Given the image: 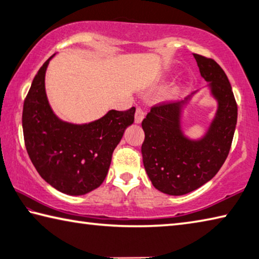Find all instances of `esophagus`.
I'll use <instances>...</instances> for the list:
<instances>
[{
    "label": "esophagus",
    "mask_w": 259,
    "mask_h": 259,
    "mask_svg": "<svg viewBox=\"0 0 259 259\" xmlns=\"http://www.w3.org/2000/svg\"><path fill=\"white\" fill-rule=\"evenodd\" d=\"M144 117H145V112H144L140 107H137V109H136V113H135V122H136V123H142Z\"/></svg>",
    "instance_id": "esophagus-1"
}]
</instances>
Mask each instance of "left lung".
I'll return each instance as SVG.
<instances>
[{"mask_svg":"<svg viewBox=\"0 0 259 259\" xmlns=\"http://www.w3.org/2000/svg\"><path fill=\"white\" fill-rule=\"evenodd\" d=\"M193 56L217 102L205 134L191 139L182 129V112L196 91L181 102L153 106L142 122L145 133L142 154L147 176L156 190L169 195L187 194L214 177L229 155L238 119V106L225 72L213 59Z\"/></svg>","mask_w":259,"mask_h":259,"instance_id":"1","label":"left lung"}]
</instances>
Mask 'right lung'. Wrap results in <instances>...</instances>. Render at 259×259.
<instances>
[{
	"label": "right lung",
	"instance_id": "obj_1",
	"mask_svg": "<svg viewBox=\"0 0 259 259\" xmlns=\"http://www.w3.org/2000/svg\"><path fill=\"white\" fill-rule=\"evenodd\" d=\"M54 56L38 69L24 102L25 146L35 169L48 184L65 194L83 195L105 181L114 150L124 130L134 123L136 108L111 109L84 124L60 120L46 94V72Z\"/></svg>",
	"mask_w": 259,
	"mask_h": 259
}]
</instances>
